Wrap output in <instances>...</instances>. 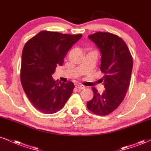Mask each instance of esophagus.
I'll use <instances>...</instances> for the list:
<instances>
[{
    "label": "esophagus",
    "instance_id": "34e87169",
    "mask_svg": "<svg viewBox=\"0 0 151 151\" xmlns=\"http://www.w3.org/2000/svg\"><path fill=\"white\" fill-rule=\"evenodd\" d=\"M77 88L79 90H82L85 89V86L84 85H81V84H78V85H77Z\"/></svg>",
    "mask_w": 151,
    "mask_h": 151
}]
</instances>
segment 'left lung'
<instances>
[{
    "mask_svg": "<svg viewBox=\"0 0 151 151\" xmlns=\"http://www.w3.org/2000/svg\"><path fill=\"white\" fill-rule=\"evenodd\" d=\"M101 54V70L104 76L105 90L98 92L93 87V96L86 103L90 111L99 116H106L118 108L125 98L130 84L133 58L122 38L110 32H97L88 36Z\"/></svg>",
    "mask_w": 151,
    "mask_h": 151,
    "instance_id": "left-lung-1",
    "label": "left lung"
}]
</instances>
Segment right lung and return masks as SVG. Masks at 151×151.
<instances>
[{"label": "right lung", "instance_id": "1", "mask_svg": "<svg viewBox=\"0 0 151 151\" xmlns=\"http://www.w3.org/2000/svg\"><path fill=\"white\" fill-rule=\"evenodd\" d=\"M81 36L43 30L25 43L20 81L31 104L42 113L59 111L73 92L72 81L59 82L54 80L52 74L57 66L62 65L67 52Z\"/></svg>", "mask_w": 151, "mask_h": 151}]
</instances>
